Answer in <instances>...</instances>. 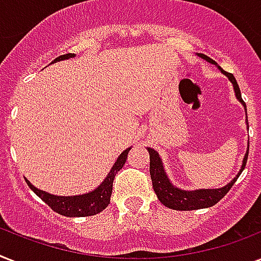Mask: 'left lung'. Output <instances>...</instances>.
<instances>
[{
  "instance_id": "1",
  "label": "left lung",
  "mask_w": 261,
  "mask_h": 261,
  "mask_svg": "<svg viewBox=\"0 0 261 261\" xmlns=\"http://www.w3.org/2000/svg\"><path fill=\"white\" fill-rule=\"evenodd\" d=\"M199 57H202L210 63H215V61H213L211 58H208L207 55L199 54ZM223 74L229 77V80L233 84L236 90V96L239 98L240 101L244 102L243 97H241V90L239 88V84L236 81L234 75L231 73H227V71L222 70ZM245 110H247V106H245ZM149 154H150V177L151 182H153V188H154V192L157 194V198L164 206L169 207L172 210H178V211H188V210H199V208H206V207H211L217 204V203L221 200V199L225 196V195L230 191V188L233 187V184L236 182V180L239 178V176L241 174V172L244 171V168L247 165L248 160V153H249V146H248V151L245 157H244L243 167H241V171L237 174V177L233 178L227 186H225L223 188H219V190H198V191H182L178 190L176 187H173L169 181V178L167 177V174L164 172L163 163H161V159L159 157V153L154 150V149H147Z\"/></svg>"
}]
</instances>
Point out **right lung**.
Returning <instances> with one entry per match:
<instances>
[{"mask_svg":"<svg viewBox=\"0 0 261 261\" xmlns=\"http://www.w3.org/2000/svg\"><path fill=\"white\" fill-rule=\"evenodd\" d=\"M73 57H74V54L61 55L58 58H55L53 63L57 62V61L73 58ZM128 151H130V149H127L119 155V159L116 160V163L112 167L106 180L101 182V186L92 191L90 194L79 195V196H55V195H51L48 192L35 188L28 180H25V181L31 190L34 191L43 202L47 203L51 207V210H54L58 214L65 215V217H90V215H96L98 213H101L110 204L115 174L123 168V165L126 163Z\"/></svg>","mask_w":261,"mask_h":261,"instance_id":"add662e5","label":"right lung"}]
</instances>
